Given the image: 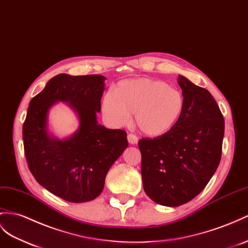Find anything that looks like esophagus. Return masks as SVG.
I'll use <instances>...</instances> for the list:
<instances>
[{
  "instance_id": "34e87169",
  "label": "esophagus",
  "mask_w": 248,
  "mask_h": 248,
  "mask_svg": "<svg viewBox=\"0 0 248 248\" xmlns=\"http://www.w3.org/2000/svg\"><path fill=\"white\" fill-rule=\"evenodd\" d=\"M128 141L130 144H136L138 142V138L134 134H129L128 135Z\"/></svg>"
}]
</instances>
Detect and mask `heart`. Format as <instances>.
<instances>
[{
    "label": "heart",
    "mask_w": 248,
    "mask_h": 248,
    "mask_svg": "<svg viewBox=\"0 0 248 248\" xmlns=\"http://www.w3.org/2000/svg\"><path fill=\"white\" fill-rule=\"evenodd\" d=\"M107 122L123 126L134 113L135 124L143 134L159 137L172 131L185 111L182 93L167 82L138 78L119 81L101 101Z\"/></svg>",
    "instance_id": "heart-1"
}]
</instances>
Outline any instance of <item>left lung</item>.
<instances>
[{"label": "left lung", "mask_w": 248, "mask_h": 248, "mask_svg": "<svg viewBox=\"0 0 248 248\" xmlns=\"http://www.w3.org/2000/svg\"><path fill=\"white\" fill-rule=\"evenodd\" d=\"M178 84L185 111L175 128L154 139L138 142L144 192L157 204L179 206L206 186L222 153L224 119L206 89L182 75Z\"/></svg>", "instance_id": "1"}]
</instances>
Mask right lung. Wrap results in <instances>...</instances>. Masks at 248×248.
<instances>
[{"label": "right lung", "instance_id": "right-lung-1", "mask_svg": "<svg viewBox=\"0 0 248 248\" xmlns=\"http://www.w3.org/2000/svg\"><path fill=\"white\" fill-rule=\"evenodd\" d=\"M106 79L98 74L62 73L29 103L23 125L29 170L42 186L69 202L98 197L110 168L128 148L124 130L107 129L97 122ZM59 101L71 107L79 119L78 130L62 140L48 130V112Z\"/></svg>", "mask_w": 248, "mask_h": 248}]
</instances>
